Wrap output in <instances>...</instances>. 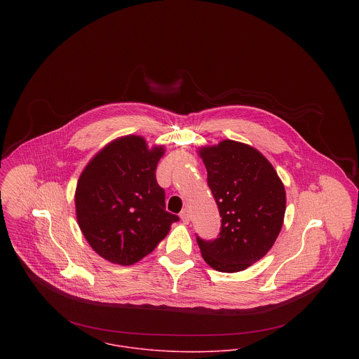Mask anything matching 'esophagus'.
Masks as SVG:
<instances>
[{
    "label": "esophagus",
    "mask_w": 359,
    "mask_h": 359,
    "mask_svg": "<svg viewBox=\"0 0 359 359\" xmlns=\"http://www.w3.org/2000/svg\"><path fill=\"white\" fill-rule=\"evenodd\" d=\"M180 217H181V221H182L184 224H189V214H188L187 210H182L181 214H180Z\"/></svg>",
    "instance_id": "obj_1"
}]
</instances>
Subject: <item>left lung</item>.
I'll return each instance as SVG.
<instances>
[{"label": "left lung", "mask_w": 359, "mask_h": 359, "mask_svg": "<svg viewBox=\"0 0 359 359\" xmlns=\"http://www.w3.org/2000/svg\"><path fill=\"white\" fill-rule=\"evenodd\" d=\"M207 185L221 228L212 241L196 235L205 262L219 272H239L265 256L283 224L286 194L271 163L255 148L231 140L201 149Z\"/></svg>", "instance_id": "obj_1"}]
</instances>
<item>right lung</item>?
Segmentation results:
<instances>
[{"label":"right lung","mask_w":359,"mask_h":359,"mask_svg":"<svg viewBox=\"0 0 359 359\" xmlns=\"http://www.w3.org/2000/svg\"><path fill=\"white\" fill-rule=\"evenodd\" d=\"M164 151L148 149L141 137L113 141L84 168L76 189L83 235L104 259L131 265L152 253L180 217L165 211V194L156 181Z\"/></svg>","instance_id":"obj_1"}]
</instances>
